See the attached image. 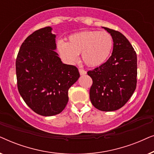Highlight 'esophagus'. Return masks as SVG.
<instances>
[{
  "instance_id": "1",
  "label": "esophagus",
  "mask_w": 154,
  "mask_h": 154,
  "mask_svg": "<svg viewBox=\"0 0 154 154\" xmlns=\"http://www.w3.org/2000/svg\"><path fill=\"white\" fill-rule=\"evenodd\" d=\"M79 73L80 74H81V75H85L86 73H87V72H86V71L84 70V69H79Z\"/></svg>"
}]
</instances>
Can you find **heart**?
<instances>
[{"label": "heart", "instance_id": "b5f03b06", "mask_svg": "<svg viewBox=\"0 0 154 154\" xmlns=\"http://www.w3.org/2000/svg\"><path fill=\"white\" fill-rule=\"evenodd\" d=\"M113 45V38L106 31H83L69 35L68 42L59 40L57 50L67 64L76 62L81 53L82 60L88 66L96 67L106 62Z\"/></svg>", "mask_w": 154, "mask_h": 154}]
</instances>
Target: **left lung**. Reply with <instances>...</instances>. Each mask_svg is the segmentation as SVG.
Wrapping results in <instances>:
<instances>
[{"mask_svg": "<svg viewBox=\"0 0 154 154\" xmlns=\"http://www.w3.org/2000/svg\"><path fill=\"white\" fill-rule=\"evenodd\" d=\"M102 28L113 38V52L106 62L88 71L92 79L90 99L99 110L113 111L123 106L136 89L137 60L125 35L119 31Z\"/></svg>", "mask_w": 154, "mask_h": 154, "instance_id": "1", "label": "left lung"}]
</instances>
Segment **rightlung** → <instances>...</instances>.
I'll list each match as a JSON object with an SVG mask.
<instances>
[{
	"instance_id": "right-lung-1",
	"label": "right lung",
	"mask_w": 154,
	"mask_h": 154,
	"mask_svg": "<svg viewBox=\"0 0 154 154\" xmlns=\"http://www.w3.org/2000/svg\"><path fill=\"white\" fill-rule=\"evenodd\" d=\"M52 30L47 26L29 35L16 60L19 92L34 112L43 116L64 110L68 90L80 77L76 67L62 63L54 51L56 35Z\"/></svg>"
}]
</instances>
